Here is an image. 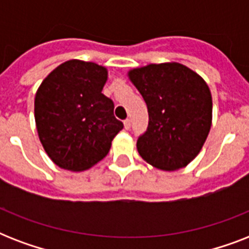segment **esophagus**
Segmentation results:
<instances>
[{
    "instance_id": "obj_1",
    "label": "esophagus",
    "mask_w": 249,
    "mask_h": 249,
    "mask_svg": "<svg viewBox=\"0 0 249 249\" xmlns=\"http://www.w3.org/2000/svg\"><path fill=\"white\" fill-rule=\"evenodd\" d=\"M124 128H125V129H129V128H130V120H129V119H126V120H124Z\"/></svg>"
}]
</instances>
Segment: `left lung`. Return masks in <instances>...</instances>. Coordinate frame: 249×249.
Instances as JSON below:
<instances>
[{"mask_svg":"<svg viewBox=\"0 0 249 249\" xmlns=\"http://www.w3.org/2000/svg\"><path fill=\"white\" fill-rule=\"evenodd\" d=\"M128 76L148 109L147 130L137 141L141 158L163 170L191 163L212 125V95L207 83L176 62L134 68Z\"/></svg>","mask_w":249,"mask_h":249,"instance_id":"8db88e82","label":"left lung"}]
</instances>
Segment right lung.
Returning <instances> with one entry per match:
<instances>
[{
	"label": "right lung",
	"mask_w": 249,
	"mask_h": 249,
	"mask_svg": "<svg viewBox=\"0 0 249 249\" xmlns=\"http://www.w3.org/2000/svg\"><path fill=\"white\" fill-rule=\"evenodd\" d=\"M107 68L71 59L52 71L35 97V120L42 147L59 168L81 172L101 161L124 128L113 102L102 93Z\"/></svg>",
	"instance_id": "right-lung-1"
}]
</instances>
